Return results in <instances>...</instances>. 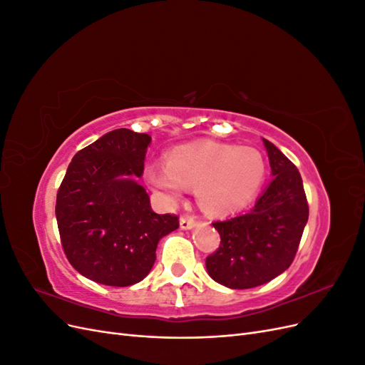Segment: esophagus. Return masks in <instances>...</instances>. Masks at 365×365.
<instances>
[{
  "instance_id": "obj_1",
  "label": "esophagus",
  "mask_w": 365,
  "mask_h": 365,
  "mask_svg": "<svg viewBox=\"0 0 365 365\" xmlns=\"http://www.w3.org/2000/svg\"><path fill=\"white\" fill-rule=\"evenodd\" d=\"M180 225L182 230H192L196 225V219L192 216H181Z\"/></svg>"
}]
</instances>
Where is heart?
I'll list each match as a JSON object with an SVG mask.
<instances>
[{
    "mask_svg": "<svg viewBox=\"0 0 365 365\" xmlns=\"http://www.w3.org/2000/svg\"><path fill=\"white\" fill-rule=\"evenodd\" d=\"M146 175L168 200H180L184 187H195L196 200L205 212L225 215L256 196L267 165L252 148L205 141L170 152L165 165L152 164Z\"/></svg>",
    "mask_w": 365,
    "mask_h": 365,
    "instance_id": "1",
    "label": "heart"
}]
</instances>
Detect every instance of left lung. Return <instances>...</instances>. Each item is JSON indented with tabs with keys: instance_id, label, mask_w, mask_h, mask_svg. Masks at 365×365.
<instances>
[{
	"instance_id": "obj_1",
	"label": "left lung",
	"mask_w": 365,
	"mask_h": 365,
	"mask_svg": "<svg viewBox=\"0 0 365 365\" xmlns=\"http://www.w3.org/2000/svg\"><path fill=\"white\" fill-rule=\"evenodd\" d=\"M263 145L274 180L248 213L213 222L220 244L205 268L231 289L256 288L288 269L309 217L300 172L271 141Z\"/></svg>"
}]
</instances>
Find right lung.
<instances>
[{"label":"right lung","mask_w":365,"mask_h":365,"mask_svg":"<svg viewBox=\"0 0 365 365\" xmlns=\"http://www.w3.org/2000/svg\"><path fill=\"white\" fill-rule=\"evenodd\" d=\"M148 134L108 132L74 155L58 190L61 244L73 268L108 286H130L149 274L161 237L178 216L157 215L135 180L145 170Z\"/></svg>","instance_id":"obj_1"}]
</instances>
